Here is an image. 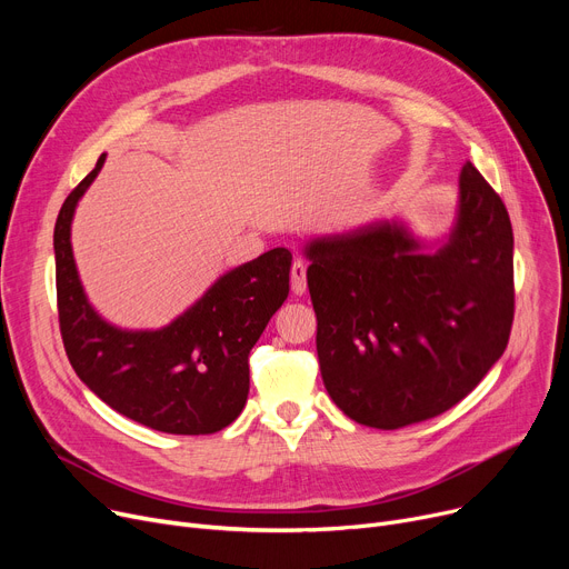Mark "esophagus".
Instances as JSON below:
<instances>
[{
    "mask_svg": "<svg viewBox=\"0 0 569 569\" xmlns=\"http://www.w3.org/2000/svg\"><path fill=\"white\" fill-rule=\"evenodd\" d=\"M290 283L295 295L307 292V264L302 260H295L290 267Z\"/></svg>",
    "mask_w": 569,
    "mask_h": 569,
    "instance_id": "esophagus-1",
    "label": "esophagus"
}]
</instances>
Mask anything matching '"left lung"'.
Returning a JSON list of instances; mask_svg holds the SVG:
<instances>
[{"label": "left lung", "instance_id": "obj_1", "mask_svg": "<svg viewBox=\"0 0 569 569\" xmlns=\"http://www.w3.org/2000/svg\"><path fill=\"white\" fill-rule=\"evenodd\" d=\"M515 237L500 196L466 161L442 239L373 221L305 247L327 395L373 429L431 420L500 360L515 318Z\"/></svg>", "mask_w": 569, "mask_h": 569}]
</instances>
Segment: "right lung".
I'll return each mask as SVG.
<instances>
[{
  "label": "right lung",
  "instance_id": "1",
  "mask_svg": "<svg viewBox=\"0 0 569 569\" xmlns=\"http://www.w3.org/2000/svg\"><path fill=\"white\" fill-rule=\"evenodd\" d=\"M106 163L69 193L54 223L57 309L78 378L119 415L177 436L217 433L249 397V352L288 297V249L279 247L221 274L202 297L159 330L108 322L82 288L71 223L84 191Z\"/></svg>",
  "mask_w": 569,
  "mask_h": 569
}]
</instances>
